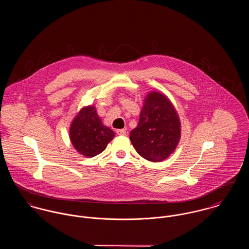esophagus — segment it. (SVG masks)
Segmentation results:
<instances>
[{
  "instance_id": "esophagus-1",
  "label": "esophagus",
  "mask_w": 249,
  "mask_h": 249,
  "mask_svg": "<svg viewBox=\"0 0 249 249\" xmlns=\"http://www.w3.org/2000/svg\"><path fill=\"white\" fill-rule=\"evenodd\" d=\"M116 132L118 135H125V129H117Z\"/></svg>"
}]
</instances>
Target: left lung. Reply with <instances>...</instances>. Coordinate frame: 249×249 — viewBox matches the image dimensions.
<instances>
[{"instance_id":"1","label":"left lung","mask_w":249,"mask_h":249,"mask_svg":"<svg viewBox=\"0 0 249 249\" xmlns=\"http://www.w3.org/2000/svg\"><path fill=\"white\" fill-rule=\"evenodd\" d=\"M179 138L180 122L171 102L163 94H148L139 124L130 132L136 151L148 161H162L175 150Z\"/></svg>"}]
</instances>
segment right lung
Instances as JSON below:
<instances>
[{"label":"right lung","mask_w":249,"mask_h":249,"mask_svg":"<svg viewBox=\"0 0 249 249\" xmlns=\"http://www.w3.org/2000/svg\"><path fill=\"white\" fill-rule=\"evenodd\" d=\"M114 134L112 129L104 125L94 107H84L73 119L70 128L72 145L87 157L103 152Z\"/></svg>","instance_id":"1"}]
</instances>
